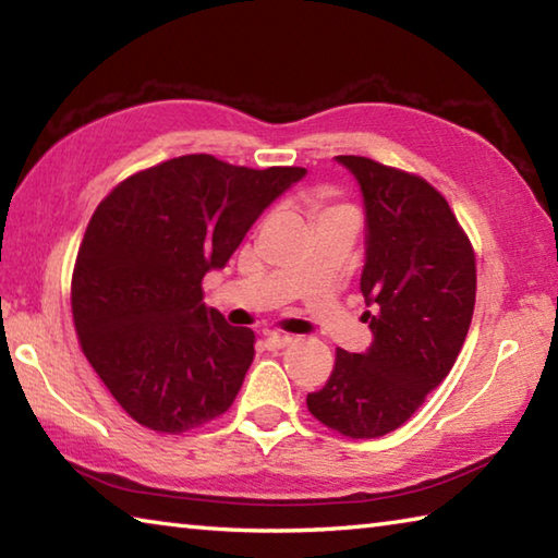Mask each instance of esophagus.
Segmentation results:
<instances>
[{
  "instance_id": "1",
  "label": "esophagus",
  "mask_w": 558,
  "mask_h": 558,
  "mask_svg": "<svg viewBox=\"0 0 558 558\" xmlns=\"http://www.w3.org/2000/svg\"><path fill=\"white\" fill-rule=\"evenodd\" d=\"M292 342H295V337H290V335H280V332H268L266 335V347L268 349H282V347H288Z\"/></svg>"
}]
</instances>
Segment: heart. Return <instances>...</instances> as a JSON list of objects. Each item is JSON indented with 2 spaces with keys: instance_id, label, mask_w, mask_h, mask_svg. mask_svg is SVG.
<instances>
[{
  "instance_id": "obj_1",
  "label": "heart",
  "mask_w": 558,
  "mask_h": 558,
  "mask_svg": "<svg viewBox=\"0 0 558 558\" xmlns=\"http://www.w3.org/2000/svg\"><path fill=\"white\" fill-rule=\"evenodd\" d=\"M327 211H332V209H327Z\"/></svg>"
}]
</instances>
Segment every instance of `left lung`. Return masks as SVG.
<instances>
[{
	"label": "left lung",
	"mask_w": 558,
	"mask_h": 558,
	"mask_svg": "<svg viewBox=\"0 0 558 558\" xmlns=\"http://www.w3.org/2000/svg\"><path fill=\"white\" fill-rule=\"evenodd\" d=\"M364 196L366 251L359 290L372 344L337 349L335 369L307 409L349 438H379L403 426L450 374L475 310V253L446 196L426 179L335 157Z\"/></svg>",
	"instance_id": "8db88e82"
}]
</instances>
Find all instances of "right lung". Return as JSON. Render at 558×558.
<instances>
[{"mask_svg":"<svg viewBox=\"0 0 558 558\" xmlns=\"http://www.w3.org/2000/svg\"><path fill=\"white\" fill-rule=\"evenodd\" d=\"M307 174L184 155L120 182L98 204L73 268L83 354L140 426L184 433L229 411L256 335L204 305L258 216Z\"/></svg>","mask_w":558,"mask_h":558,"instance_id":"add662e5","label":"right lung"}]
</instances>
